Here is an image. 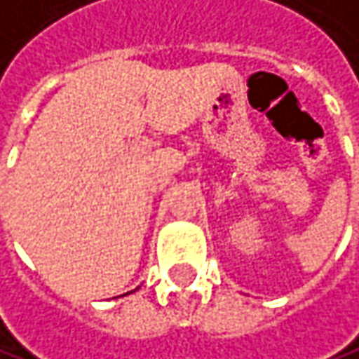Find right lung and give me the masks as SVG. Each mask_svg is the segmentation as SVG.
<instances>
[{
	"instance_id": "obj_1",
	"label": "right lung",
	"mask_w": 359,
	"mask_h": 359,
	"mask_svg": "<svg viewBox=\"0 0 359 359\" xmlns=\"http://www.w3.org/2000/svg\"><path fill=\"white\" fill-rule=\"evenodd\" d=\"M125 296H127V294H125Z\"/></svg>"
}]
</instances>
